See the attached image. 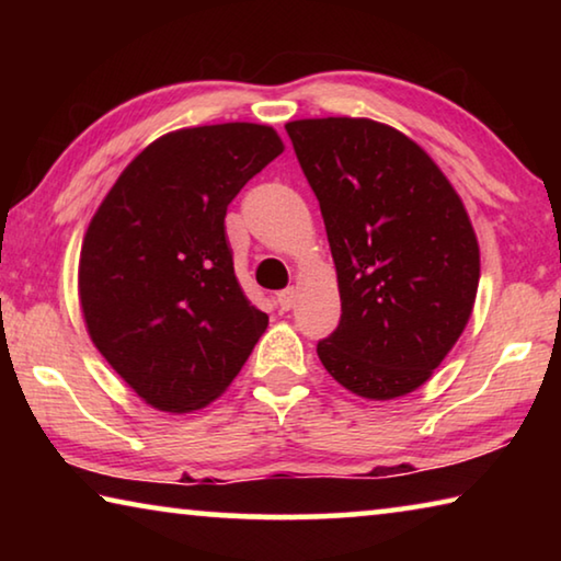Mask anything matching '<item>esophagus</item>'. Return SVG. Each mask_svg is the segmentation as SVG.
<instances>
[{
	"label": "esophagus",
	"mask_w": 561,
	"mask_h": 561,
	"mask_svg": "<svg viewBox=\"0 0 561 561\" xmlns=\"http://www.w3.org/2000/svg\"><path fill=\"white\" fill-rule=\"evenodd\" d=\"M294 297H297V289H294V287L277 291V307H279L282 311H289L291 304H294Z\"/></svg>",
	"instance_id": "obj_1"
}]
</instances>
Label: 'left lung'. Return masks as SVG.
<instances>
[{
	"label": "left lung",
	"instance_id": "8db88e82",
	"mask_svg": "<svg viewBox=\"0 0 561 561\" xmlns=\"http://www.w3.org/2000/svg\"><path fill=\"white\" fill-rule=\"evenodd\" d=\"M336 264L341 321L317 344L351 393L423 386L460 339L480 282L478 237L425 150L371 118L287 123Z\"/></svg>",
	"mask_w": 561,
	"mask_h": 561
}]
</instances>
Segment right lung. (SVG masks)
<instances>
[{
    "label": "right lung",
    "instance_id": "obj_1",
    "mask_svg": "<svg viewBox=\"0 0 561 561\" xmlns=\"http://www.w3.org/2000/svg\"><path fill=\"white\" fill-rule=\"evenodd\" d=\"M282 150L260 123L165 133L93 215L79 260L83 321L113 371L158 411L215 401L270 324L234 277L225 215Z\"/></svg>",
    "mask_w": 561,
    "mask_h": 561
}]
</instances>
